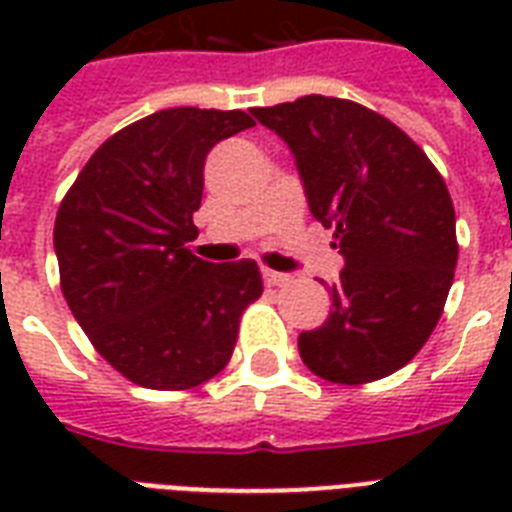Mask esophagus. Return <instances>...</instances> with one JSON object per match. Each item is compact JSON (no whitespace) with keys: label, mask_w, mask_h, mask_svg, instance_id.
Here are the masks:
<instances>
[{"label":"esophagus","mask_w":512,"mask_h":512,"mask_svg":"<svg viewBox=\"0 0 512 512\" xmlns=\"http://www.w3.org/2000/svg\"><path fill=\"white\" fill-rule=\"evenodd\" d=\"M263 279H265V284H271V287H281V284H287L289 276L287 273L271 271V268H263Z\"/></svg>","instance_id":"1"}]
</instances>
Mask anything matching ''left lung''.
Segmentation results:
<instances>
[{
  "label": "left lung",
  "instance_id": "1",
  "mask_svg": "<svg viewBox=\"0 0 512 512\" xmlns=\"http://www.w3.org/2000/svg\"><path fill=\"white\" fill-rule=\"evenodd\" d=\"M252 116L287 143L311 215L345 260L327 321L297 337L300 358L342 385L388 377L417 356L452 289L444 177L406 132L350 100L308 95Z\"/></svg>",
  "mask_w": 512,
  "mask_h": 512
}]
</instances>
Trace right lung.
<instances>
[{
	"label": "right lung",
	"instance_id": "add662e5",
	"mask_svg": "<svg viewBox=\"0 0 512 512\" xmlns=\"http://www.w3.org/2000/svg\"><path fill=\"white\" fill-rule=\"evenodd\" d=\"M244 111L167 108L124 127L84 164L55 217L68 308L98 353L135 385L196 388L233 353L263 295L255 260L207 263L196 236L207 154L252 127Z\"/></svg>",
	"mask_w": 512,
	"mask_h": 512
}]
</instances>
